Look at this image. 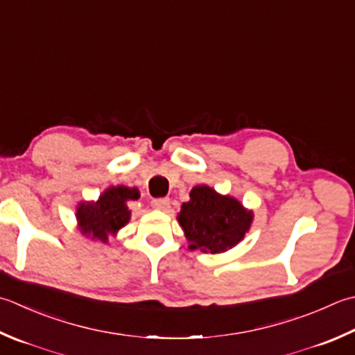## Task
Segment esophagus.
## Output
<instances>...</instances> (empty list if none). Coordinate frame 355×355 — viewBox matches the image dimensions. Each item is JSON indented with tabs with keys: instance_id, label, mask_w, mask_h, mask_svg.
<instances>
[{
	"instance_id": "34e87169",
	"label": "esophagus",
	"mask_w": 355,
	"mask_h": 355,
	"mask_svg": "<svg viewBox=\"0 0 355 355\" xmlns=\"http://www.w3.org/2000/svg\"><path fill=\"white\" fill-rule=\"evenodd\" d=\"M150 205L154 209H166L169 206V198L168 197H159V198H154L150 201Z\"/></svg>"
}]
</instances>
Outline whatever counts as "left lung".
Instances as JSON below:
<instances>
[{
  "label": "left lung",
  "instance_id": "left-lung-1",
  "mask_svg": "<svg viewBox=\"0 0 355 355\" xmlns=\"http://www.w3.org/2000/svg\"><path fill=\"white\" fill-rule=\"evenodd\" d=\"M189 197L182 205L177 220L191 251L226 252L237 246L251 229L254 212L235 197L221 196L206 184L192 187Z\"/></svg>",
  "mask_w": 355,
  "mask_h": 355
}]
</instances>
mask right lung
Segmentation results:
<instances>
[{
    "mask_svg": "<svg viewBox=\"0 0 355 355\" xmlns=\"http://www.w3.org/2000/svg\"><path fill=\"white\" fill-rule=\"evenodd\" d=\"M138 198L140 191L137 187L110 186L103 191L98 200L80 201L75 209L76 227L85 237L106 245L109 237H116L118 231L129 223L128 201Z\"/></svg>",
    "mask_w": 355,
    "mask_h": 355,
    "instance_id": "obj_1",
    "label": "right lung"
}]
</instances>
